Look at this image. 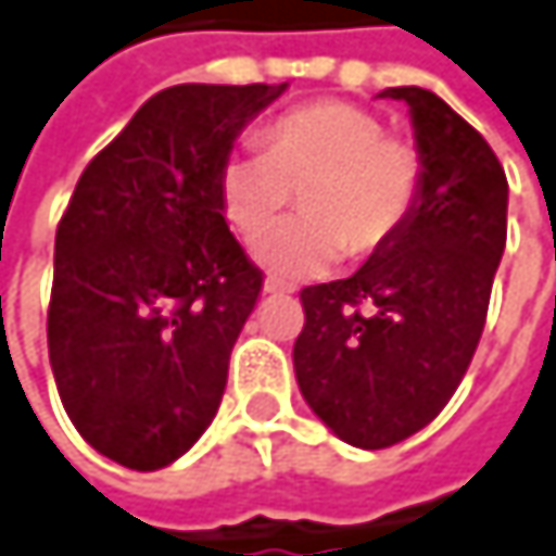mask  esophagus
<instances>
[{
	"instance_id": "obj_1",
	"label": "esophagus",
	"mask_w": 556,
	"mask_h": 556,
	"mask_svg": "<svg viewBox=\"0 0 556 556\" xmlns=\"http://www.w3.org/2000/svg\"><path fill=\"white\" fill-rule=\"evenodd\" d=\"M264 292H267V295H282V292H292V286L277 277H267V282H264Z\"/></svg>"
}]
</instances>
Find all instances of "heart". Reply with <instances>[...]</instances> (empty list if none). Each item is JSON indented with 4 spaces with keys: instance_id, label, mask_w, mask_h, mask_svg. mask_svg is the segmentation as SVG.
<instances>
[{
    "instance_id": "obj_1",
    "label": "heart",
    "mask_w": 556,
    "mask_h": 556,
    "mask_svg": "<svg viewBox=\"0 0 556 556\" xmlns=\"http://www.w3.org/2000/svg\"><path fill=\"white\" fill-rule=\"evenodd\" d=\"M425 186V161L405 138L351 102H312L279 115L264 151H235L218 169L228 222L261 235L302 189L305 218L267 231L254 254L279 277L328 274L344 251L370 257L412 222Z\"/></svg>"
}]
</instances>
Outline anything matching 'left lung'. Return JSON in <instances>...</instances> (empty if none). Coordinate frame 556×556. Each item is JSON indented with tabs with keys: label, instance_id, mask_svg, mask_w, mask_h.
I'll return each instance as SVG.
<instances>
[{
	"label": "left lung",
	"instance_id": "left-lung-1",
	"mask_svg": "<svg viewBox=\"0 0 556 556\" xmlns=\"http://www.w3.org/2000/svg\"><path fill=\"white\" fill-rule=\"evenodd\" d=\"M380 96L412 112L425 186L412 222L348 279L299 292L292 348L308 408L348 444L392 447L457 392L505 251L508 182L486 138L421 86Z\"/></svg>",
	"mask_w": 556,
	"mask_h": 556
}]
</instances>
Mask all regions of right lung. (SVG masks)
<instances>
[{"label": "right lung", "mask_w": 556, "mask_h": 556, "mask_svg": "<svg viewBox=\"0 0 556 556\" xmlns=\"http://www.w3.org/2000/svg\"><path fill=\"white\" fill-rule=\"evenodd\" d=\"M286 83L151 96L83 169L56 225L48 351L76 431L161 470L212 425L264 274L225 222L218 169Z\"/></svg>", "instance_id": "right-lung-1"}]
</instances>
